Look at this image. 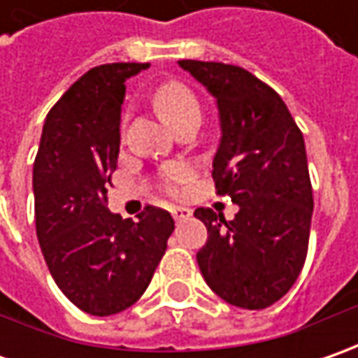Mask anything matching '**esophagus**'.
I'll use <instances>...</instances> for the list:
<instances>
[{
	"instance_id": "esophagus-1",
	"label": "esophagus",
	"mask_w": 358,
	"mask_h": 358,
	"mask_svg": "<svg viewBox=\"0 0 358 358\" xmlns=\"http://www.w3.org/2000/svg\"><path fill=\"white\" fill-rule=\"evenodd\" d=\"M171 215L175 221H185L191 217V209H185V207H173Z\"/></svg>"
}]
</instances>
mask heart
<instances>
[{"instance_id":"heart-1","label":"heart","mask_w":358,"mask_h":358,"mask_svg":"<svg viewBox=\"0 0 358 358\" xmlns=\"http://www.w3.org/2000/svg\"><path fill=\"white\" fill-rule=\"evenodd\" d=\"M153 103L161 113V117L169 121L173 127H179L181 123H185L189 119L201 117V105L195 97V93L185 87L183 83H177V81L163 83L153 95ZM161 177H163L165 189L175 193L177 185L187 179V167L179 165V163H171L163 169Z\"/></svg>"}]
</instances>
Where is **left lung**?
<instances>
[{"instance_id":"obj_1","label":"left lung","mask_w":358,"mask_h":358,"mask_svg":"<svg viewBox=\"0 0 358 358\" xmlns=\"http://www.w3.org/2000/svg\"><path fill=\"white\" fill-rule=\"evenodd\" d=\"M179 65L217 99L223 137L215 189L239 205L233 221L213 209L195 211L207 227L197 263L223 301L265 309L289 293L307 259L313 187L303 133L279 93L247 69L195 59Z\"/></svg>"}]
</instances>
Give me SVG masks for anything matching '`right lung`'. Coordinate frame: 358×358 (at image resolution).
<instances>
[{"mask_svg":"<svg viewBox=\"0 0 358 358\" xmlns=\"http://www.w3.org/2000/svg\"><path fill=\"white\" fill-rule=\"evenodd\" d=\"M149 63H105L65 91L48 113L34 163L35 231L49 273L76 307L107 317L143 295L175 221L147 205L139 221L107 209L117 169L127 77Z\"/></svg>","mask_w":358,"mask_h":358,"instance_id":"obj_1","label":"right lung"}]
</instances>
